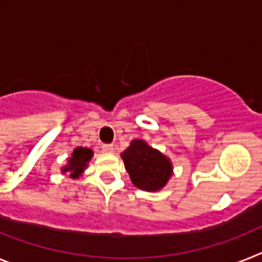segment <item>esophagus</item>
Masks as SVG:
<instances>
[{
    "instance_id": "34e87169",
    "label": "esophagus",
    "mask_w": 262,
    "mask_h": 262,
    "mask_svg": "<svg viewBox=\"0 0 262 262\" xmlns=\"http://www.w3.org/2000/svg\"><path fill=\"white\" fill-rule=\"evenodd\" d=\"M113 151H115V147H113V145H109V144L103 145V153L112 154Z\"/></svg>"
}]
</instances>
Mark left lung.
<instances>
[{
	"mask_svg": "<svg viewBox=\"0 0 262 262\" xmlns=\"http://www.w3.org/2000/svg\"><path fill=\"white\" fill-rule=\"evenodd\" d=\"M121 158L133 185L140 190H161L172 175L171 161L142 140L132 141Z\"/></svg>",
	"mask_w": 262,
	"mask_h": 262,
	"instance_id": "obj_1",
	"label": "left lung"
}]
</instances>
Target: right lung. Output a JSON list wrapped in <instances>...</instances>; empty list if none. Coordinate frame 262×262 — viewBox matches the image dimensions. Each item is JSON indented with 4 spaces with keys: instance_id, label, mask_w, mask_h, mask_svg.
<instances>
[{
    "instance_id": "1",
    "label": "right lung",
    "mask_w": 262,
    "mask_h": 262,
    "mask_svg": "<svg viewBox=\"0 0 262 262\" xmlns=\"http://www.w3.org/2000/svg\"><path fill=\"white\" fill-rule=\"evenodd\" d=\"M93 151L88 147H76L72 153L71 158H68L67 165L62 169V172L70 171V177L74 179L79 178L81 174H83L84 169L88 166L90 159L92 158Z\"/></svg>"
}]
</instances>
